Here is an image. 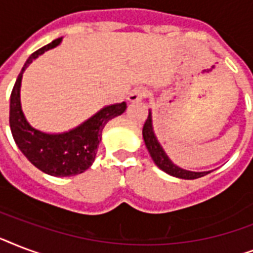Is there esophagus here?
Here are the masks:
<instances>
[{"label":"esophagus","mask_w":253,"mask_h":253,"mask_svg":"<svg viewBox=\"0 0 253 253\" xmlns=\"http://www.w3.org/2000/svg\"><path fill=\"white\" fill-rule=\"evenodd\" d=\"M144 95H146V89H143V87H136V89H134V90L128 94L127 99H128L130 102H139V101H142Z\"/></svg>","instance_id":"1"}]
</instances>
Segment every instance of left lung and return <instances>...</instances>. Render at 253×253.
<instances>
[{
    "mask_svg": "<svg viewBox=\"0 0 253 253\" xmlns=\"http://www.w3.org/2000/svg\"><path fill=\"white\" fill-rule=\"evenodd\" d=\"M143 139L146 143V147L150 152L151 158L159 168L164 170L166 173L170 174L177 178H184V180H194L200 177L206 176L210 172H193V170H186L180 167H177L174 163L168 158L166 151L159 143L156 135L154 131V123H152V111H148V118H147L144 126H143Z\"/></svg>",
    "mask_w": 253,
    "mask_h": 253,
    "instance_id": "obj_1",
    "label": "left lung"
}]
</instances>
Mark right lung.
Returning <instances> with one entry per match:
<instances>
[{
	"label": "right lung",
	"mask_w": 253,
	"mask_h": 253,
	"mask_svg": "<svg viewBox=\"0 0 253 253\" xmlns=\"http://www.w3.org/2000/svg\"><path fill=\"white\" fill-rule=\"evenodd\" d=\"M63 38L42 47L26 60L10 95V130L14 142L33 166L49 176L68 177L85 172L93 164L102 138L103 127L110 119L123 114L126 102L102 107L75 128L49 134L33 127L26 119L21 105V84L23 72L45 51L55 48Z\"/></svg>",
	"instance_id": "obj_1"
}]
</instances>
